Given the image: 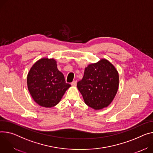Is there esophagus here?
<instances>
[{
  "mask_svg": "<svg viewBox=\"0 0 153 153\" xmlns=\"http://www.w3.org/2000/svg\"><path fill=\"white\" fill-rule=\"evenodd\" d=\"M71 85L72 86H73V87L76 86V85H77V81H76V80L73 81V82L71 83Z\"/></svg>",
  "mask_w": 153,
  "mask_h": 153,
  "instance_id": "obj_1",
  "label": "esophagus"
}]
</instances>
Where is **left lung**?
Masks as SVG:
<instances>
[{
    "mask_svg": "<svg viewBox=\"0 0 153 153\" xmlns=\"http://www.w3.org/2000/svg\"><path fill=\"white\" fill-rule=\"evenodd\" d=\"M77 88L85 103L94 110L108 107L114 100L119 86V75L115 67L105 59L85 68Z\"/></svg>",
    "mask_w": 153,
    "mask_h": 153,
    "instance_id": "8db88e82",
    "label": "left lung"
}]
</instances>
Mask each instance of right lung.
Segmentation results:
<instances>
[{
    "label": "right lung",
    "mask_w": 153,
    "mask_h": 153,
    "mask_svg": "<svg viewBox=\"0 0 153 153\" xmlns=\"http://www.w3.org/2000/svg\"><path fill=\"white\" fill-rule=\"evenodd\" d=\"M27 84L35 102L46 108L59 104L71 87L59 71L56 60L48 58L41 59L33 65L27 74Z\"/></svg>",
    "instance_id": "add662e5"
}]
</instances>
